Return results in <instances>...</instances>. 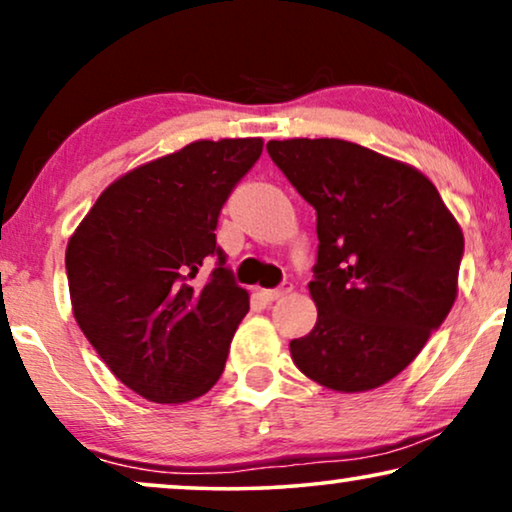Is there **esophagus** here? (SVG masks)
<instances>
[{"label": "esophagus", "instance_id": "obj_1", "mask_svg": "<svg viewBox=\"0 0 512 512\" xmlns=\"http://www.w3.org/2000/svg\"><path fill=\"white\" fill-rule=\"evenodd\" d=\"M291 291H293V286L289 282H284L282 286H279V289H261V296L265 300H279V298L289 296Z\"/></svg>", "mask_w": 512, "mask_h": 512}]
</instances>
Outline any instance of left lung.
<instances>
[{
  "label": "left lung",
  "instance_id": "left-lung-1",
  "mask_svg": "<svg viewBox=\"0 0 512 512\" xmlns=\"http://www.w3.org/2000/svg\"><path fill=\"white\" fill-rule=\"evenodd\" d=\"M268 153L317 209V324L291 340L300 373L340 394L382 387L450 314L464 233L417 167L345 139H272Z\"/></svg>",
  "mask_w": 512,
  "mask_h": 512
}]
</instances>
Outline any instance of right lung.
I'll use <instances>...</instances> for the list:
<instances>
[{
	"label": "right lung",
	"instance_id": "obj_1",
	"mask_svg": "<svg viewBox=\"0 0 512 512\" xmlns=\"http://www.w3.org/2000/svg\"><path fill=\"white\" fill-rule=\"evenodd\" d=\"M263 151L261 137L198 139L125 172L69 237V298L79 328L125 387L153 403L207 394L249 312L223 268L216 221ZM207 255L210 282L193 283Z\"/></svg>",
	"mask_w": 512,
	"mask_h": 512
}]
</instances>
